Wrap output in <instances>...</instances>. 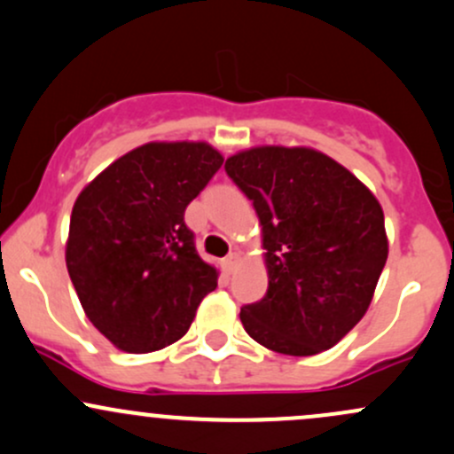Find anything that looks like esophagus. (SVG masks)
Masks as SVG:
<instances>
[{
    "instance_id": "obj_1",
    "label": "esophagus",
    "mask_w": 454,
    "mask_h": 454,
    "mask_svg": "<svg viewBox=\"0 0 454 454\" xmlns=\"http://www.w3.org/2000/svg\"><path fill=\"white\" fill-rule=\"evenodd\" d=\"M239 261H241V258H239V254H231V256H226L223 258V271L226 273H232L237 269V265H239Z\"/></svg>"
}]
</instances>
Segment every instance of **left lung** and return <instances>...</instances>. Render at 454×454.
<instances>
[{"mask_svg": "<svg viewBox=\"0 0 454 454\" xmlns=\"http://www.w3.org/2000/svg\"><path fill=\"white\" fill-rule=\"evenodd\" d=\"M262 228L267 295L241 308L258 345L317 356L360 323L387 261L383 208L356 174L308 146H254L226 159Z\"/></svg>", "mask_w": 454, "mask_h": 454, "instance_id": "left-lung-1", "label": "left lung"}]
</instances>
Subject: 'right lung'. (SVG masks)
Masks as SVG:
<instances>
[{
  "label": "right lung",
  "mask_w": 454,
  "mask_h": 454,
  "mask_svg": "<svg viewBox=\"0 0 454 454\" xmlns=\"http://www.w3.org/2000/svg\"><path fill=\"white\" fill-rule=\"evenodd\" d=\"M208 142H148L92 178L74 200L67 269L94 327L127 353L185 336L219 271L198 256L187 204L222 168Z\"/></svg>",
  "instance_id": "right-lung-1"
}]
</instances>
